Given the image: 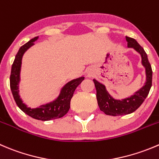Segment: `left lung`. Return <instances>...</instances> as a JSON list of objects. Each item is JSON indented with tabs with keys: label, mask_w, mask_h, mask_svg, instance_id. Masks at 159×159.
<instances>
[{
	"label": "left lung",
	"mask_w": 159,
	"mask_h": 159,
	"mask_svg": "<svg viewBox=\"0 0 159 159\" xmlns=\"http://www.w3.org/2000/svg\"><path fill=\"white\" fill-rule=\"evenodd\" d=\"M127 47L133 48L141 57V64L145 69L146 81L144 85L127 98L116 99L106 90V86L97 80L93 79L96 89V98L100 110L109 116H123L132 113L138 109L148 96L152 87V70L148 59L147 53L134 39L126 36Z\"/></svg>",
	"instance_id": "8db88e82"
}]
</instances>
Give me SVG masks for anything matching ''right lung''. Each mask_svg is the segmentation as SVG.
Segmentation results:
<instances>
[{
  "instance_id": "1",
  "label": "right lung",
  "mask_w": 159,
  "mask_h": 159,
  "mask_svg": "<svg viewBox=\"0 0 159 159\" xmlns=\"http://www.w3.org/2000/svg\"><path fill=\"white\" fill-rule=\"evenodd\" d=\"M39 39V36L35 37L29 40L27 43L20 47L19 50L15 56V61L11 67L10 76V87L17 106L21 111L29 116L39 120L47 121L61 118L64 116L70 109V99L74 95L76 88L82 82L84 77L75 78L64 84L60 91L59 95L53 101L45 103L35 108L29 107L25 103L23 102L22 98L19 94V83L21 81V61L24 53L30 47L35 45L34 43Z\"/></svg>"
}]
</instances>
